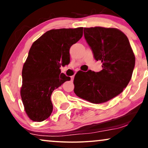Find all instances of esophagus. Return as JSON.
I'll list each match as a JSON object with an SVG mask.
<instances>
[{
	"instance_id": "esophagus-1",
	"label": "esophagus",
	"mask_w": 148,
	"mask_h": 148,
	"mask_svg": "<svg viewBox=\"0 0 148 148\" xmlns=\"http://www.w3.org/2000/svg\"><path fill=\"white\" fill-rule=\"evenodd\" d=\"M73 80H74V76H71V80L73 81Z\"/></svg>"
}]
</instances>
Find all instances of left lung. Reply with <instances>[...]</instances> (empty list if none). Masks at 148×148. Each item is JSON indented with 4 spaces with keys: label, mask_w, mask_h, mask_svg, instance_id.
<instances>
[{
    "label": "left lung",
    "mask_w": 148,
    "mask_h": 148,
    "mask_svg": "<svg viewBox=\"0 0 148 148\" xmlns=\"http://www.w3.org/2000/svg\"><path fill=\"white\" fill-rule=\"evenodd\" d=\"M84 35L94 58L101 62L102 70L77 73L74 91L90 103H104L127 87L135 68V55L127 36L119 29L84 27Z\"/></svg>",
    "instance_id": "8db88e82"
}]
</instances>
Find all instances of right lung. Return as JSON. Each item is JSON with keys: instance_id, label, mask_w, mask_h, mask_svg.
<instances>
[{"instance_id": "add662e5", "label": "right lung", "mask_w": 148, "mask_h": 148, "mask_svg": "<svg viewBox=\"0 0 148 148\" xmlns=\"http://www.w3.org/2000/svg\"><path fill=\"white\" fill-rule=\"evenodd\" d=\"M83 34V27L51 29L33 42L22 69L20 94L32 121L42 122L53 112L51 94L70 77L61 73L70 63V49Z\"/></svg>"}]
</instances>
